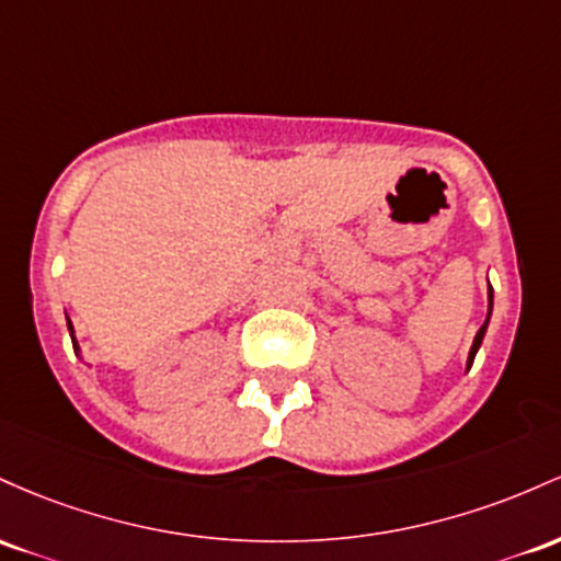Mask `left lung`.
Segmentation results:
<instances>
[{
	"label": "left lung",
	"instance_id": "1",
	"mask_svg": "<svg viewBox=\"0 0 561 561\" xmlns=\"http://www.w3.org/2000/svg\"><path fill=\"white\" fill-rule=\"evenodd\" d=\"M488 301H490V310H488V320H490V312H493V288H488ZM488 320H484V323H482V329L477 331V336H474V344H471V352H469V363H467V368H471V363H474V355H477V350H480V344H482V336H484V331H488Z\"/></svg>",
	"mask_w": 561,
	"mask_h": 561
}]
</instances>
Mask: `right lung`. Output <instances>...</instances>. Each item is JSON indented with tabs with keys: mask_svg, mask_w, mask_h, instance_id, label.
I'll return each mask as SVG.
<instances>
[{
	"mask_svg": "<svg viewBox=\"0 0 561 561\" xmlns=\"http://www.w3.org/2000/svg\"><path fill=\"white\" fill-rule=\"evenodd\" d=\"M68 331H71V339H73V325H71V320H68ZM73 350H77V339H73Z\"/></svg>",
	"mask_w": 561,
	"mask_h": 561,
	"instance_id": "right-lung-1",
	"label": "right lung"
}]
</instances>
